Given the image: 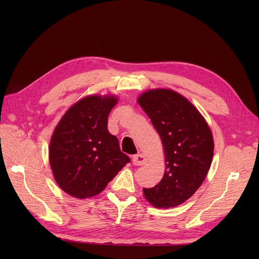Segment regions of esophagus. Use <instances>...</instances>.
Wrapping results in <instances>:
<instances>
[{"label":"esophagus","instance_id":"34e87169","mask_svg":"<svg viewBox=\"0 0 259 259\" xmlns=\"http://www.w3.org/2000/svg\"><path fill=\"white\" fill-rule=\"evenodd\" d=\"M132 162H133V164H134L135 166H142V165L146 164L147 159L145 158V156H144L143 154H138V155L133 156Z\"/></svg>","mask_w":259,"mask_h":259}]
</instances>
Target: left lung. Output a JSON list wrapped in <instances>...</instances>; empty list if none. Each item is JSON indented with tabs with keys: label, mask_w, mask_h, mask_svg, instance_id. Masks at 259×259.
Segmentation results:
<instances>
[{
	"label": "left lung",
	"mask_w": 259,
	"mask_h": 259,
	"mask_svg": "<svg viewBox=\"0 0 259 259\" xmlns=\"http://www.w3.org/2000/svg\"><path fill=\"white\" fill-rule=\"evenodd\" d=\"M137 101L158 131L166 157L162 180L143 189L144 197L157 208L178 206L196 193L209 171L212 133L199 110L175 91L149 90Z\"/></svg>",
	"instance_id": "left-lung-1"
}]
</instances>
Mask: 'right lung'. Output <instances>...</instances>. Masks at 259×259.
I'll use <instances>...</instances> for the list:
<instances>
[{
    "mask_svg": "<svg viewBox=\"0 0 259 259\" xmlns=\"http://www.w3.org/2000/svg\"><path fill=\"white\" fill-rule=\"evenodd\" d=\"M118 99L87 96L73 104L56 126L49 161L58 186L66 194L86 199L101 193L130 158L107 130V118Z\"/></svg>",
    "mask_w": 259,
    "mask_h": 259,
    "instance_id": "add662e5",
    "label": "right lung"
}]
</instances>
